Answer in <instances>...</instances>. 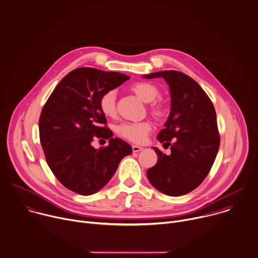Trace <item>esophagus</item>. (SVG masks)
Masks as SVG:
<instances>
[{
  "instance_id": "1",
  "label": "esophagus",
  "mask_w": 258,
  "mask_h": 258,
  "mask_svg": "<svg viewBox=\"0 0 258 258\" xmlns=\"http://www.w3.org/2000/svg\"><path fill=\"white\" fill-rule=\"evenodd\" d=\"M142 150H144V148H143V147L136 146V145H134V146H133V152H134V153H139V152H141Z\"/></svg>"
}]
</instances>
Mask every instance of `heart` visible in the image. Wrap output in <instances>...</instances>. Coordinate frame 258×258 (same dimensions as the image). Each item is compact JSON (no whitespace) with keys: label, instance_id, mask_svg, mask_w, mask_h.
Here are the masks:
<instances>
[{"label":"heart","instance_id":"obj_1","mask_svg":"<svg viewBox=\"0 0 258 258\" xmlns=\"http://www.w3.org/2000/svg\"><path fill=\"white\" fill-rule=\"evenodd\" d=\"M132 90L144 101L151 102L159 95V88L152 82L149 81H139L134 83L131 86ZM99 107L101 112L105 116H113L115 114V92L113 90H109L102 94L99 99ZM153 114L162 118L166 115L167 110L165 103L161 100L156 101L152 105ZM152 130V123L148 120L137 121V122H122L117 126V134L136 144L144 143L149 133Z\"/></svg>","mask_w":258,"mask_h":258}]
</instances>
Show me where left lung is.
<instances>
[{"label":"left lung","instance_id":"left-lung-1","mask_svg":"<svg viewBox=\"0 0 258 258\" xmlns=\"http://www.w3.org/2000/svg\"><path fill=\"white\" fill-rule=\"evenodd\" d=\"M144 77H163L171 93V112L157 137L164 146L171 147V154L153 148L158 162L147 171L148 179L166 195L188 194L207 177L219 150L214 105L201 86L185 73L165 70Z\"/></svg>","mask_w":258,"mask_h":258}]
</instances>
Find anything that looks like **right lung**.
<instances>
[{"mask_svg":"<svg viewBox=\"0 0 258 258\" xmlns=\"http://www.w3.org/2000/svg\"><path fill=\"white\" fill-rule=\"evenodd\" d=\"M130 79L118 72L82 67L69 72L55 87L39 118L45 158L57 180L70 191L88 196L103 188L132 147L105 126L99 107L103 93ZM95 137L110 145L94 149Z\"/></svg>","mask_w":258,"mask_h":258,"instance_id":"obj_1","label":"right lung"}]
</instances>
